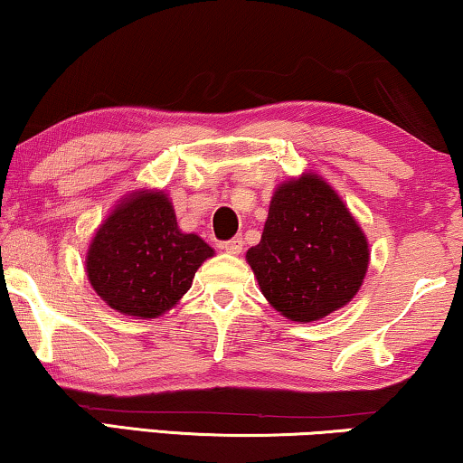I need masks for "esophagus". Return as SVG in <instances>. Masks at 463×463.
<instances>
[{"label":"esophagus","instance_id":"esophagus-1","mask_svg":"<svg viewBox=\"0 0 463 463\" xmlns=\"http://www.w3.org/2000/svg\"><path fill=\"white\" fill-rule=\"evenodd\" d=\"M242 246H244V240L236 236L232 240H227V242H223V250L230 252V255H240L242 252Z\"/></svg>","mask_w":463,"mask_h":463}]
</instances>
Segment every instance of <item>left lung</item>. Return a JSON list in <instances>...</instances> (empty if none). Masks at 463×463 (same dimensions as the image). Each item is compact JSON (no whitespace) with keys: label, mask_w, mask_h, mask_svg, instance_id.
I'll return each mask as SVG.
<instances>
[{"label":"left lung","mask_w":463,"mask_h":463,"mask_svg":"<svg viewBox=\"0 0 463 463\" xmlns=\"http://www.w3.org/2000/svg\"><path fill=\"white\" fill-rule=\"evenodd\" d=\"M271 307L314 322L347 306L363 287L369 242L337 192L314 173L271 195L261 242L246 252Z\"/></svg>","instance_id":"left-lung-1"}]
</instances>
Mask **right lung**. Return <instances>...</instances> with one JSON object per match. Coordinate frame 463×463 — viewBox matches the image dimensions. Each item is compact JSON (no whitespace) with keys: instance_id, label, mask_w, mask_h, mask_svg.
Wrapping results in <instances>:
<instances>
[{"instance_id":"add662e5","label":"right lung","mask_w":463,"mask_h":463,"mask_svg":"<svg viewBox=\"0 0 463 463\" xmlns=\"http://www.w3.org/2000/svg\"><path fill=\"white\" fill-rule=\"evenodd\" d=\"M214 250L176 225L164 192L141 189L119 200L94 233L86 274L107 306L135 318H157L192 288Z\"/></svg>"}]
</instances>
